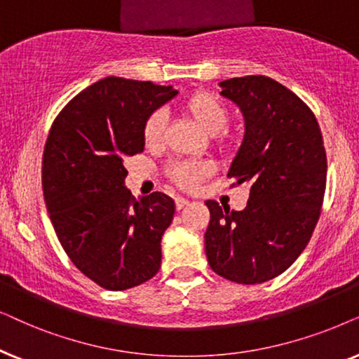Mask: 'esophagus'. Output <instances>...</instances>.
Wrapping results in <instances>:
<instances>
[{
  "mask_svg": "<svg viewBox=\"0 0 359 359\" xmlns=\"http://www.w3.org/2000/svg\"><path fill=\"white\" fill-rule=\"evenodd\" d=\"M189 203H190V202H189L187 198H182V197H177V198H175V208H177V210L185 208Z\"/></svg>",
  "mask_w": 359,
  "mask_h": 359,
  "instance_id": "34e87169",
  "label": "esophagus"
}]
</instances>
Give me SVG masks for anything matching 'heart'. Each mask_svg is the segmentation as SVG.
I'll return each mask as SVG.
<instances>
[{"label": "heart", "instance_id": "obj_1", "mask_svg": "<svg viewBox=\"0 0 359 359\" xmlns=\"http://www.w3.org/2000/svg\"><path fill=\"white\" fill-rule=\"evenodd\" d=\"M182 109L189 118L208 135H212L213 146L218 149H229L231 147V137L226 135V128L229 113L224 103L217 95L207 90L190 93L182 102ZM165 131V118L161 111L151 113L142 126V140L146 147L154 149L161 146L162 137ZM167 177L179 185L180 189L190 190L197 185L200 180L208 177L213 172V165L207 161H175L167 165Z\"/></svg>", "mask_w": 359, "mask_h": 359}]
</instances>
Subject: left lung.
<instances>
[{
	"label": "left lung",
	"instance_id": "obj_1",
	"mask_svg": "<svg viewBox=\"0 0 359 359\" xmlns=\"http://www.w3.org/2000/svg\"><path fill=\"white\" fill-rule=\"evenodd\" d=\"M219 87L245 116L228 177L250 185V200L241 212L205 202V252L218 276L261 284L283 274L312 238L327 185L323 137L312 109L269 76H236Z\"/></svg>",
	"mask_w": 359,
	"mask_h": 359
}]
</instances>
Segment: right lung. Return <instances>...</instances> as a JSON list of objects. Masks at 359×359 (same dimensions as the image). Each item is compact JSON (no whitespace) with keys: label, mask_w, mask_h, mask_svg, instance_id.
Segmentation results:
<instances>
[{"label":"right lung","mask_w":359,"mask_h":359,"mask_svg":"<svg viewBox=\"0 0 359 359\" xmlns=\"http://www.w3.org/2000/svg\"><path fill=\"white\" fill-rule=\"evenodd\" d=\"M179 93L152 82L107 76L57 114L42 156V190L52 226L76 269L108 290L157 274L174 200H141L124 187V161L144 151L147 116Z\"/></svg>","instance_id":"right-lung-1"}]
</instances>
